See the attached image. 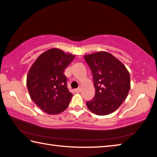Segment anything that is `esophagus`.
<instances>
[{
  "mask_svg": "<svg viewBox=\"0 0 157 157\" xmlns=\"http://www.w3.org/2000/svg\"><path fill=\"white\" fill-rule=\"evenodd\" d=\"M80 91H81V89L80 88H78V89H76V90H75V92L77 93H79V92H80Z\"/></svg>",
  "mask_w": 157,
  "mask_h": 157,
  "instance_id": "obj_1",
  "label": "esophagus"
}]
</instances>
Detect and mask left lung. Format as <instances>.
Instances as JSON below:
<instances>
[{
  "mask_svg": "<svg viewBox=\"0 0 157 157\" xmlns=\"http://www.w3.org/2000/svg\"><path fill=\"white\" fill-rule=\"evenodd\" d=\"M92 71L94 97L86 101L87 108L98 116L108 115L123 104L130 89L128 70L120 60L105 51L85 56Z\"/></svg>",
  "mask_w": 157,
  "mask_h": 157,
  "instance_id": "obj_1",
  "label": "left lung"
}]
</instances>
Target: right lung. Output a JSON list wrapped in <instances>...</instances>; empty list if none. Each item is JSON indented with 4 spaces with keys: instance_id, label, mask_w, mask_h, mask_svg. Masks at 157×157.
Listing matches in <instances>:
<instances>
[{
    "instance_id": "right-lung-1",
    "label": "right lung",
    "mask_w": 157,
    "mask_h": 157,
    "mask_svg": "<svg viewBox=\"0 0 157 157\" xmlns=\"http://www.w3.org/2000/svg\"><path fill=\"white\" fill-rule=\"evenodd\" d=\"M58 48H51L37 58L27 74V86L36 106L48 114L64 111L72 94L67 87L65 69L74 59Z\"/></svg>"
}]
</instances>
